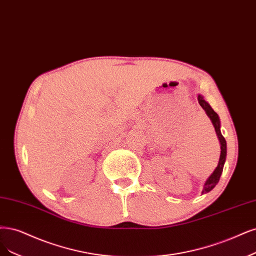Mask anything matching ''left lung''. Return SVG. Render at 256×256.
Returning <instances> with one entry per match:
<instances>
[{
  "label": "left lung",
  "mask_w": 256,
  "mask_h": 256,
  "mask_svg": "<svg viewBox=\"0 0 256 256\" xmlns=\"http://www.w3.org/2000/svg\"><path fill=\"white\" fill-rule=\"evenodd\" d=\"M198 102H199L201 107L206 110V112L208 116V118H210V120H212L213 125L215 127V130H216V134H217L218 138L220 140V145H222V146H220V148H222V152H220L218 165L216 167V170H214V172L210 174L208 179L206 180L204 186V190H202V194H206V192L212 190L216 186V184L218 183V181L220 179V176H222V174L224 165V162H226V142L224 138L222 136V132H220V122H219V118L217 116V113L204 100V98H202L201 95H198Z\"/></svg>",
  "instance_id": "left-lung-1"
}]
</instances>
